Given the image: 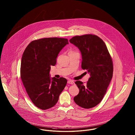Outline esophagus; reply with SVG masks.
I'll list each match as a JSON object with an SVG mask.
<instances>
[{
  "instance_id": "1",
  "label": "esophagus",
  "mask_w": 135,
  "mask_h": 135,
  "mask_svg": "<svg viewBox=\"0 0 135 135\" xmlns=\"http://www.w3.org/2000/svg\"><path fill=\"white\" fill-rule=\"evenodd\" d=\"M68 83L70 84H72V85H74L75 84L74 82L72 81V80H69V81H68Z\"/></svg>"
}]
</instances>
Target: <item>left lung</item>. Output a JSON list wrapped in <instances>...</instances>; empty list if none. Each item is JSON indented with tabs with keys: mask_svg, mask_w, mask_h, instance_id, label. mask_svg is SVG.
Returning a JSON list of instances; mask_svg holds the SVG:
<instances>
[{
	"mask_svg": "<svg viewBox=\"0 0 135 135\" xmlns=\"http://www.w3.org/2000/svg\"><path fill=\"white\" fill-rule=\"evenodd\" d=\"M69 41L80 50L81 67L90 76L86 84L80 81L75 82L79 92L74 100L81 108H93L102 100L112 79V59L103 40L96 35L75 36Z\"/></svg>",
	"mask_w": 135,
	"mask_h": 135,
	"instance_id": "8db88e82",
	"label": "left lung"
}]
</instances>
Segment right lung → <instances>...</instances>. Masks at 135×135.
Instances as JSON below:
<instances>
[{"label": "right lung", "mask_w": 135, "mask_h": 135, "mask_svg": "<svg viewBox=\"0 0 135 135\" xmlns=\"http://www.w3.org/2000/svg\"><path fill=\"white\" fill-rule=\"evenodd\" d=\"M68 44L64 38L38 39L29 44L23 53L21 77L28 97L40 109L53 107L66 86V79L51 78L50 71L60 52Z\"/></svg>", "instance_id": "1"}]
</instances>
